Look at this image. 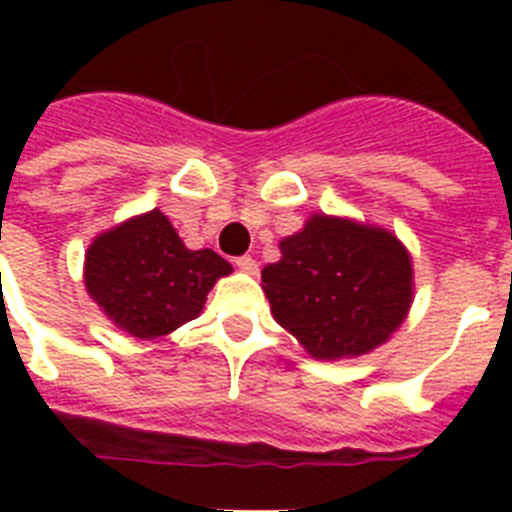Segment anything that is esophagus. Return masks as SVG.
I'll use <instances>...</instances> for the list:
<instances>
[{"instance_id":"1","label":"esophagus","mask_w":512,"mask_h":512,"mask_svg":"<svg viewBox=\"0 0 512 512\" xmlns=\"http://www.w3.org/2000/svg\"><path fill=\"white\" fill-rule=\"evenodd\" d=\"M235 266H238L241 271H246V274H256V271H259V264H256V259H251V256L235 259Z\"/></svg>"}]
</instances>
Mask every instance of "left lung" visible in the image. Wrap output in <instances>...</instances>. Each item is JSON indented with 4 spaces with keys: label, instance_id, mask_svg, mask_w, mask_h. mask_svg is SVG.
<instances>
[{
    "label": "left lung",
    "instance_id": "1",
    "mask_svg": "<svg viewBox=\"0 0 512 512\" xmlns=\"http://www.w3.org/2000/svg\"><path fill=\"white\" fill-rule=\"evenodd\" d=\"M279 251L261 271V289L274 320L312 359L369 354L408 318L413 259L382 225L315 212Z\"/></svg>",
    "mask_w": 512,
    "mask_h": 512
}]
</instances>
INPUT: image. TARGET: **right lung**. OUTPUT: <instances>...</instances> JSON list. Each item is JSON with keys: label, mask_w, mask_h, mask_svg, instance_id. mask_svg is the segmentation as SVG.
<instances>
[{"label": "right lung", "mask_w": 512, "mask_h": 512, "mask_svg": "<svg viewBox=\"0 0 512 512\" xmlns=\"http://www.w3.org/2000/svg\"><path fill=\"white\" fill-rule=\"evenodd\" d=\"M230 271L212 248L184 246L158 207L94 235L84 253L89 297L115 328L140 341L169 336L197 318L207 292Z\"/></svg>", "instance_id": "add662e5"}]
</instances>
